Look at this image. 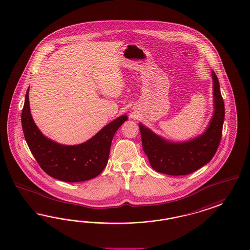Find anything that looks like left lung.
I'll use <instances>...</instances> for the list:
<instances>
[{
  "label": "left lung",
  "mask_w": 250,
  "mask_h": 250,
  "mask_svg": "<svg viewBox=\"0 0 250 250\" xmlns=\"http://www.w3.org/2000/svg\"><path fill=\"white\" fill-rule=\"evenodd\" d=\"M215 112L208 128L202 135L185 143H170L139 124L143 149L151 167L167 175H188L208 163L220 146L224 121V102L220 83L212 71Z\"/></svg>",
  "instance_id": "8db88e82"
}]
</instances>
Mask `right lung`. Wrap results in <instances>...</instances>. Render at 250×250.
<instances>
[{
    "label": "right lung",
    "mask_w": 250,
    "mask_h": 250,
    "mask_svg": "<svg viewBox=\"0 0 250 250\" xmlns=\"http://www.w3.org/2000/svg\"><path fill=\"white\" fill-rule=\"evenodd\" d=\"M127 119L121 116L89 141L68 146L46 138L38 129L30 114L28 89L21 114L24 136L38 164L48 175L66 183L88 181L102 172L108 161L114 134Z\"/></svg>",
    "instance_id": "1"
}]
</instances>
